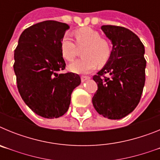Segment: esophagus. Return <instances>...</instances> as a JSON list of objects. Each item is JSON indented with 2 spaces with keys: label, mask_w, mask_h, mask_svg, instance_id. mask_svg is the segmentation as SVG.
Listing matches in <instances>:
<instances>
[{
  "label": "esophagus",
  "mask_w": 160,
  "mask_h": 160,
  "mask_svg": "<svg viewBox=\"0 0 160 160\" xmlns=\"http://www.w3.org/2000/svg\"><path fill=\"white\" fill-rule=\"evenodd\" d=\"M90 78L87 77V76H82V77H81V80H82V82L87 81V80H89Z\"/></svg>",
  "instance_id": "1"
}]
</instances>
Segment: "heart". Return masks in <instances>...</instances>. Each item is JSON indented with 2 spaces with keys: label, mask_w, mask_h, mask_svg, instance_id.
<instances>
[{
  "label": "heart",
  "mask_w": 160,
  "mask_h": 160,
  "mask_svg": "<svg viewBox=\"0 0 160 160\" xmlns=\"http://www.w3.org/2000/svg\"><path fill=\"white\" fill-rule=\"evenodd\" d=\"M78 46H84L82 55L83 58L69 65V69L73 73H88L97 66H103L111 57V46L107 40L101 38L99 32L90 27L78 29L74 32ZM61 53L67 61H72L76 56L77 49L69 36L63 38L61 42Z\"/></svg>",
  "instance_id": "obj_1"
}]
</instances>
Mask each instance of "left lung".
Segmentation results:
<instances>
[{
	"mask_svg": "<svg viewBox=\"0 0 160 160\" xmlns=\"http://www.w3.org/2000/svg\"><path fill=\"white\" fill-rule=\"evenodd\" d=\"M101 29L113 47L108 62L93 77L98 84L93 106L103 117L120 119L132 112L140 101L145 84V48L127 28L102 25ZM106 73L108 77L104 76Z\"/></svg>",
	"mask_w": 160,
	"mask_h": 160,
	"instance_id": "left-lung-1",
	"label": "left lung"
}]
</instances>
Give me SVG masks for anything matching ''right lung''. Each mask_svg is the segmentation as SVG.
Here are the masks:
<instances>
[{
	"mask_svg": "<svg viewBox=\"0 0 160 160\" xmlns=\"http://www.w3.org/2000/svg\"><path fill=\"white\" fill-rule=\"evenodd\" d=\"M70 26L56 21L39 22L22 32L14 50L13 70L25 103L37 114L59 118L68 111L78 74L60 73L66 62L61 42Z\"/></svg>",
	"mask_w": 160,
	"mask_h": 160,
	"instance_id": "right-lung-1",
	"label": "right lung"
}]
</instances>
